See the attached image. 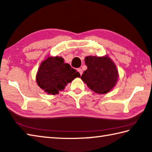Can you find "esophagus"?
I'll return each mask as SVG.
<instances>
[{"label":"esophagus","instance_id":"esophagus-1","mask_svg":"<svg viewBox=\"0 0 152 152\" xmlns=\"http://www.w3.org/2000/svg\"><path fill=\"white\" fill-rule=\"evenodd\" d=\"M78 72L80 73V75H82V73H83V71H82V70L81 68H78Z\"/></svg>","mask_w":152,"mask_h":152}]
</instances>
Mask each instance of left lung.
<instances>
[{
	"label": "left lung",
	"mask_w": 152,
	"mask_h": 152,
	"mask_svg": "<svg viewBox=\"0 0 152 152\" xmlns=\"http://www.w3.org/2000/svg\"><path fill=\"white\" fill-rule=\"evenodd\" d=\"M87 70L81 76L87 86L97 94H107L117 84L119 72L116 65L108 56L84 58Z\"/></svg>",
	"instance_id": "8db88e82"
}]
</instances>
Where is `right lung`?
Here are the masks:
<instances>
[{
    "label": "right lung",
    "mask_w": 152,
    "mask_h": 152,
    "mask_svg": "<svg viewBox=\"0 0 152 152\" xmlns=\"http://www.w3.org/2000/svg\"><path fill=\"white\" fill-rule=\"evenodd\" d=\"M80 74L63 58L50 56L41 63L36 74V82L41 89L48 94H58L66 86Z\"/></svg>",
    "instance_id": "1"
}]
</instances>
